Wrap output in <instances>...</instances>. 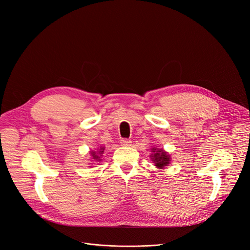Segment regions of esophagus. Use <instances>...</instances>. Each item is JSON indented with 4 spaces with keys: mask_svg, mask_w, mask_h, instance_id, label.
<instances>
[{
    "mask_svg": "<svg viewBox=\"0 0 250 250\" xmlns=\"http://www.w3.org/2000/svg\"><path fill=\"white\" fill-rule=\"evenodd\" d=\"M131 143L132 142L129 139H122V140H121V145H122V146H130Z\"/></svg>",
    "mask_w": 250,
    "mask_h": 250,
    "instance_id": "1",
    "label": "esophagus"
}]
</instances>
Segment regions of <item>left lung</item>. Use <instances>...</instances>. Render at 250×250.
<instances>
[{"label": "left lung", "mask_w": 250, "mask_h": 250, "mask_svg": "<svg viewBox=\"0 0 250 250\" xmlns=\"http://www.w3.org/2000/svg\"><path fill=\"white\" fill-rule=\"evenodd\" d=\"M152 152H154L151 156V160H152L155 164L157 168H164L166 166H168L170 162V156L167 154V152H165L163 149H152Z\"/></svg>", "instance_id": "8db88e82"}]
</instances>
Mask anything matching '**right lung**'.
<instances>
[{
  "instance_id": "add662e5",
  "label": "right lung",
  "mask_w": 250,
  "mask_h": 250,
  "mask_svg": "<svg viewBox=\"0 0 250 250\" xmlns=\"http://www.w3.org/2000/svg\"><path fill=\"white\" fill-rule=\"evenodd\" d=\"M103 150H104V148H101V149H100V151H99V154H102V153H103ZM92 156H93L94 160H96V161H99V160H100V158H99V155H97L95 151H92Z\"/></svg>"
}]
</instances>
